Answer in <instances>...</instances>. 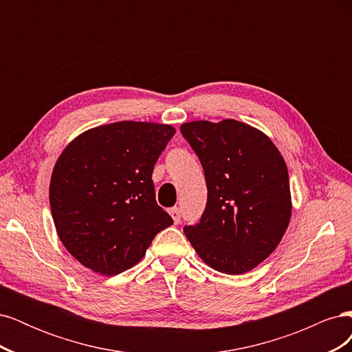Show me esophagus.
Wrapping results in <instances>:
<instances>
[{
  "instance_id": "34e87169",
  "label": "esophagus",
  "mask_w": 352,
  "mask_h": 352,
  "mask_svg": "<svg viewBox=\"0 0 352 352\" xmlns=\"http://www.w3.org/2000/svg\"><path fill=\"white\" fill-rule=\"evenodd\" d=\"M168 212H170V216H172L173 221L177 225V223L180 221V210L177 207H173V208H170Z\"/></svg>"
}]
</instances>
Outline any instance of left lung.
Returning a JSON list of instances; mask_svg holds the SVG:
<instances>
[{"label":"left lung","instance_id":"8db88e82","mask_svg":"<svg viewBox=\"0 0 352 352\" xmlns=\"http://www.w3.org/2000/svg\"><path fill=\"white\" fill-rule=\"evenodd\" d=\"M180 131L199 158L208 189L199 223L184 229L188 241L220 273L255 269L278 247L292 216L280 151L257 127L233 119L188 122Z\"/></svg>","mask_w":352,"mask_h":352}]
</instances>
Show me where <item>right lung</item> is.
Listing matches in <instances>:
<instances>
[{
	"label": "right lung",
	"instance_id": "obj_1",
	"mask_svg": "<svg viewBox=\"0 0 352 352\" xmlns=\"http://www.w3.org/2000/svg\"><path fill=\"white\" fill-rule=\"evenodd\" d=\"M172 124L117 122L82 132L57 158L50 206L57 235L85 267L119 274L173 220L157 206L153 170Z\"/></svg>",
	"mask_w": 352,
	"mask_h": 352
}]
</instances>
